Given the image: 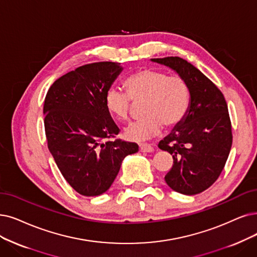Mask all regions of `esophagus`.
I'll use <instances>...</instances> for the list:
<instances>
[{
	"instance_id": "1",
	"label": "esophagus",
	"mask_w": 257,
	"mask_h": 257,
	"mask_svg": "<svg viewBox=\"0 0 257 257\" xmlns=\"http://www.w3.org/2000/svg\"><path fill=\"white\" fill-rule=\"evenodd\" d=\"M139 150L140 152H143V153H151L153 152V147L151 145H148V143H142V145L139 146Z\"/></svg>"
}]
</instances>
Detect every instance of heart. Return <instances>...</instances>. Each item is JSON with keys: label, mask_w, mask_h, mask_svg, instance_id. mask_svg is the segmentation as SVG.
<instances>
[{"label": "heart", "mask_w": 257, "mask_h": 257, "mask_svg": "<svg viewBox=\"0 0 257 257\" xmlns=\"http://www.w3.org/2000/svg\"><path fill=\"white\" fill-rule=\"evenodd\" d=\"M127 94L117 87L105 93V107L118 120H127L133 101L142 102L145 118L132 123L125 131V138L142 141L158 135L162 130L177 126L186 118L190 106V88L179 76H169L154 68H142L124 80Z\"/></svg>", "instance_id": "obj_1"}]
</instances>
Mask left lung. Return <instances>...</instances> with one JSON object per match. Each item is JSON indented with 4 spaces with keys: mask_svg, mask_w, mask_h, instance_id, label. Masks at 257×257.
I'll return each mask as SVG.
<instances>
[{
    "mask_svg": "<svg viewBox=\"0 0 257 257\" xmlns=\"http://www.w3.org/2000/svg\"><path fill=\"white\" fill-rule=\"evenodd\" d=\"M181 77L190 88V106L180 124L159 142L173 156L168 186L184 195H195L217 180L232 147L228 105L221 91L199 69L179 57L152 59Z\"/></svg>",
    "mask_w": 257,
    "mask_h": 257,
    "instance_id": "8db88e82",
    "label": "left lung"
}]
</instances>
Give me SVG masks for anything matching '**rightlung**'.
<instances>
[{
	"label": "right lung",
	"instance_id": "1",
	"mask_svg": "<svg viewBox=\"0 0 257 257\" xmlns=\"http://www.w3.org/2000/svg\"><path fill=\"white\" fill-rule=\"evenodd\" d=\"M120 63L80 66L54 82L43 112L48 150L65 180L83 196L106 192L135 142L114 138L119 127L105 107V93L122 71Z\"/></svg>",
	"mask_w": 257,
	"mask_h": 257
}]
</instances>
